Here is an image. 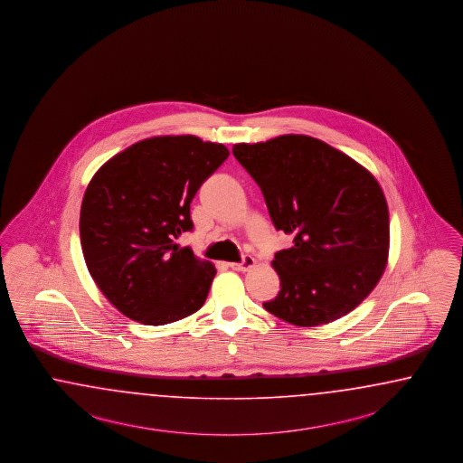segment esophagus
Segmentation results:
<instances>
[{
	"label": "esophagus",
	"mask_w": 463,
	"mask_h": 463,
	"mask_svg": "<svg viewBox=\"0 0 463 463\" xmlns=\"http://www.w3.org/2000/svg\"><path fill=\"white\" fill-rule=\"evenodd\" d=\"M229 267L232 268V269H236V271H250L251 268L256 267V260H254L252 256L246 254L241 263H229Z\"/></svg>",
	"instance_id": "obj_1"
}]
</instances>
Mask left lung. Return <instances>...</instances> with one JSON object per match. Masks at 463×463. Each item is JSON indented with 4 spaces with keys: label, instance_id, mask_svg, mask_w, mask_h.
Segmentation results:
<instances>
[{
    "label": "left lung",
    "instance_id": "left-lung-1",
    "mask_svg": "<svg viewBox=\"0 0 463 463\" xmlns=\"http://www.w3.org/2000/svg\"><path fill=\"white\" fill-rule=\"evenodd\" d=\"M261 188L273 225L294 246L271 261L280 292L263 307L285 323H333L375 288L389 258V209L375 176L308 136L234 144Z\"/></svg>",
    "mask_w": 463,
    "mask_h": 463
}]
</instances>
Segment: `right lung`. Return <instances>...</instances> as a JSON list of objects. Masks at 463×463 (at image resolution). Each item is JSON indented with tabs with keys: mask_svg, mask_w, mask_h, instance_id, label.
<instances>
[{
	"mask_svg": "<svg viewBox=\"0 0 463 463\" xmlns=\"http://www.w3.org/2000/svg\"><path fill=\"white\" fill-rule=\"evenodd\" d=\"M229 156L195 136H157L113 156L84 192L80 236L101 294L132 321L163 326L203 306L215 267L175 241L190 203Z\"/></svg>",
	"mask_w": 463,
	"mask_h": 463,
	"instance_id": "right-lung-1",
	"label": "right lung"
}]
</instances>
